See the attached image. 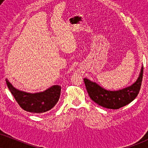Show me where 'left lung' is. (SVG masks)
I'll return each mask as SVG.
<instances>
[{"instance_id":"obj_1","label":"left lung","mask_w":148,"mask_h":148,"mask_svg":"<svg viewBox=\"0 0 148 148\" xmlns=\"http://www.w3.org/2000/svg\"><path fill=\"white\" fill-rule=\"evenodd\" d=\"M143 67L138 79L130 86L119 90H107L99 85L86 78L84 79L87 92L92 101L102 107L109 109H119L132 102L136 97L141 88Z\"/></svg>"}]
</instances>
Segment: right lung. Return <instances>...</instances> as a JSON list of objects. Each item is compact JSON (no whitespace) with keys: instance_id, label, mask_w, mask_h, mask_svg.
<instances>
[{"instance_id":"add662e5","label":"right lung","mask_w":148,"mask_h":148,"mask_svg":"<svg viewBox=\"0 0 148 148\" xmlns=\"http://www.w3.org/2000/svg\"><path fill=\"white\" fill-rule=\"evenodd\" d=\"M7 87L24 110L32 113H42L53 108L60 99L61 86L53 85L43 92L30 93L19 90L6 79Z\"/></svg>"}]
</instances>
